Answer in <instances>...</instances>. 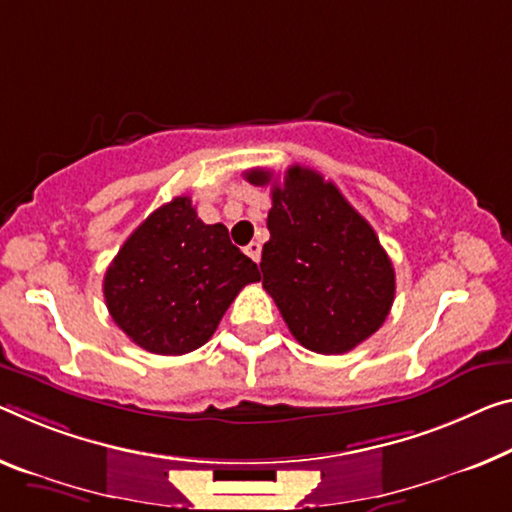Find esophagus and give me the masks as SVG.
<instances>
[{"instance_id":"esophagus-1","label":"esophagus","mask_w":512,"mask_h":512,"mask_svg":"<svg viewBox=\"0 0 512 512\" xmlns=\"http://www.w3.org/2000/svg\"><path fill=\"white\" fill-rule=\"evenodd\" d=\"M245 251H247V256L254 258L256 263L261 261V242H249V245L245 247Z\"/></svg>"}]
</instances>
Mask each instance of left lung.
Wrapping results in <instances>:
<instances>
[{"label": "left lung", "mask_w": 512, "mask_h": 512, "mask_svg": "<svg viewBox=\"0 0 512 512\" xmlns=\"http://www.w3.org/2000/svg\"><path fill=\"white\" fill-rule=\"evenodd\" d=\"M251 185H272L263 245V288L306 350L343 355L387 320L396 272L373 226L318 171L290 167L283 183L247 171Z\"/></svg>", "instance_id": "1"}]
</instances>
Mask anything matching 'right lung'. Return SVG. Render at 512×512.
I'll list each match as a JSON object with an SVG mask.
<instances>
[{"label": "right lung", "mask_w": 512, "mask_h": 512, "mask_svg": "<svg viewBox=\"0 0 512 512\" xmlns=\"http://www.w3.org/2000/svg\"><path fill=\"white\" fill-rule=\"evenodd\" d=\"M256 263L224 224H203L190 196L151 212L107 267L102 293L125 336L153 355H185L215 334Z\"/></svg>", "instance_id": "add662e5"}]
</instances>
